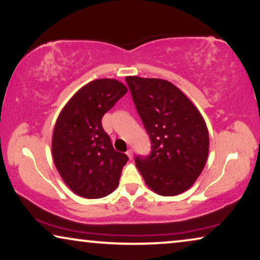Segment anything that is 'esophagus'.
I'll return each mask as SVG.
<instances>
[{"mask_svg": "<svg viewBox=\"0 0 260 260\" xmlns=\"http://www.w3.org/2000/svg\"><path fill=\"white\" fill-rule=\"evenodd\" d=\"M126 155H127V157H129V159H133V157H134V152H133V150L131 149H129L126 151Z\"/></svg>", "mask_w": 260, "mask_h": 260, "instance_id": "1", "label": "esophagus"}]
</instances>
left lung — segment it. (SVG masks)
I'll list each match as a JSON object with an SVG mask.
<instances>
[{"mask_svg": "<svg viewBox=\"0 0 260 260\" xmlns=\"http://www.w3.org/2000/svg\"><path fill=\"white\" fill-rule=\"evenodd\" d=\"M125 81L152 144L150 156L135 159L145 184L160 196L189 190L208 160L204 118L171 82L137 76Z\"/></svg>", "mask_w": 260, "mask_h": 260, "instance_id": "8db88e82", "label": "left lung"}]
</instances>
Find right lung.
I'll return each instance as SVG.
<instances>
[{"label": "right lung", "instance_id": "obj_1", "mask_svg": "<svg viewBox=\"0 0 260 260\" xmlns=\"http://www.w3.org/2000/svg\"><path fill=\"white\" fill-rule=\"evenodd\" d=\"M126 91L114 78L90 82L71 97L56 121L51 142L55 167L81 197L102 198L118 186L127 156L114 149L102 117Z\"/></svg>", "mask_w": 260, "mask_h": 260}]
</instances>
